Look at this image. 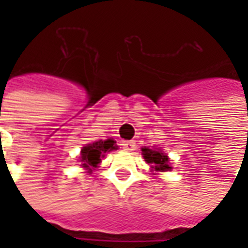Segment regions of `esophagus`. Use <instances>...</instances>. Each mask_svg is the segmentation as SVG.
Segmentation results:
<instances>
[{
  "label": "esophagus",
  "instance_id": "esophagus-1",
  "mask_svg": "<svg viewBox=\"0 0 248 248\" xmlns=\"http://www.w3.org/2000/svg\"><path fill=\"white\" fill-rule=\"evenodd\" d=\"M122 146H124V150L133 151L135 149V142L134 140H124Z\"/></svg>",
  "mask_w": 248,
  "mask_h": 248
}]
</instances>
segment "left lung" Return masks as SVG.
Here are the masks:
<instances>
[{
    "label": "left lung",
    "instance_id": "8db88e82",
    "mask_svg": "<svg viewBox=\"0 0 248 248\" xmlns=\"http://www.w3.org/2000/svg\"><path fill=\"white\" fill-rule=\"evenodd\" d=\"M142 155L145 158L147 163H151L154 171H169L172 167L169 163V156L166 153H163L161 149H149V147H142Z\"/></svg>",
    "mask_w": 248,
    "mask_h": 248
}]
</instances>
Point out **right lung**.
Listing matches in <instances>:
<instances>
[{
  "label": "right lung",
  "instance_id": "add662e5",
  "mask_svg": "<svg viewBox=\"0 0 248 248\" xmlns=\"http://www.w3.org/2000/svg\"><path fill=\"white\" fill-rule=\"evenodd\" d=\"M118 146L115 145L114 140H97L89 145L83 146L81 150V156H79V162H81L82 167H85L89 170V174L94 170V167H97L101 163V159L106 153L108 151L117 150Z\"/></svg>",
  "mask_w": 248,
  "mask_h": 248
}]
</instances>
